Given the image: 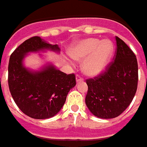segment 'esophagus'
I'll return each mask as SVG.
<instances>
[{
    "label": "esophagus",
    "mask_w": 147,
    "mask_h": 147,
    "mask_svg": "<svg viewBox=\"0 0 147 147\" xmlns=\"http://www.w3.org/2000/svg\"><path fill=\"white\" fill-rule=\"evenodd\" d=\"M76 83L77 84L80 83V82H83V79L81 78L80 76H76Z\"/></svg>",
    "instance_id": "34e87169"
}]
</instances>
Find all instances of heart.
<instances>
[{
  "label": "heart",
  "instance_id": "obj_1",
  "mask_svg": "<svg viewBox=\"0 0 147 147\" xmlns=\"http://www.w3.org/2000/svg\"><path fill=\"white\" fill-rule=\"evenodd\" d=\"M115 46L109 39L89 37L76 41L68 49V54L76 62H83L84 75L95 77L102 74L110 63Z\"/></svg>",
  "mask_w": 147,
  "mask_h": 147
}]
</instances>
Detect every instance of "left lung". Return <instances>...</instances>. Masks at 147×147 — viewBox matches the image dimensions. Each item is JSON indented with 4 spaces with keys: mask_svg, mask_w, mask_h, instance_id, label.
Instances as JSON below:
<instances>
[{
    "mask_svg": "<svg viewBox=\"0 0 147 147\" xmlns=\"http://www.w3.org/2000/svg\"><path fill=\"white\" fill-rule=\"evenodd\" d=\"M115 62L104 74L87 80L85 104L92 114L101 119L119 116L133 101L138 80V61L134 52L118 36Z\"/></svg>",
    "mask_w": 147,
    "mask_h": 147,
    "instance_id": "left-lung-1",
    "label": "left lung"
}]
</instances>
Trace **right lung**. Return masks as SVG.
<instances>
[{"instance_id": "right-lung-1", "label": "right lung", "mask_w": 147, "mask_h": 147, "mask_svg": "<svg viewBox=\"0 0 147 147\" xmlns=\"http://www.w3.org/2000/svg\"><path fill=\"white\" fill-rule=\"evenodd\" d=\"M60 53L58 45L40 36L25 40L10 55L8 84L15 103L25 115L36 119H49L60 111L70 89L76 85L74 74L67 75L47 62L36 70L27 67L25 58L31 53ZM44 58V55L39 53Z\"/></svg>"}]
</instances>
